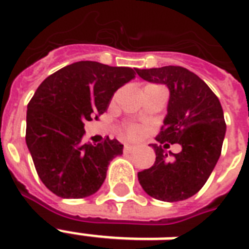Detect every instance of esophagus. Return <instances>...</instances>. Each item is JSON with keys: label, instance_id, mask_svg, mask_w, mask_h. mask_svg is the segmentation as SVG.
<instances>
[{"label": "esophagus", "instance_id": "1", "mask_svg": "<svg viewBox=\"0 0 249 249\" xmlns=\"http://www.w3.org/2000/svg\"><path fill=\"white\" fill-rule=\"evenodd\" d=\"M124 152H131L135 149V145H131V144H124Z\"/></svg>", "mask_w": 249, "mask_h": 249}]
</instances>
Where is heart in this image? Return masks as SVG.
I'll return each mask as SVG.
<instances>
[{
  "instance_id": "1",
  "label": "heart",
  "mask_w": 249,
  "mask_h": 249,
  "mask_svg": "<svg viewBox=\"0 0 249 249\" xmlns=\"http://www.w3.org/2000/svg\"><path fill=\"white\" fill-rule=\"evenodd\" d=\"M149 88H161L159 87V85H148V87H145L144 89H149ZM143 89V90H144ZM126 134L128 138H132V139H136V138H139L142 134H143V128L140 126H136V124H130V126L126 128Z\"/></svg>"
}]
</instances>
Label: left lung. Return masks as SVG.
<instances>
[{
    "label": "left lung",
    "instance_id": "left-lung-1",
    "mask_svg": "<svg viewBox=\"0 0 249 249\" xmlns=\"http://www.w3.org/2000/svg\"><path fill=\"white\" fill-rule=\"evenodd\" d=\"M136 73L168 87V114L156 140L182 147L181 152L168 156L161 145L151 144L156 161L138 173L140 185L159 201L188 199L206 184L222 152L226 122L219 100L206 82L182 67L136 69Z\"/></svg>",
    "mask_w": 249,
    "mask_h": 249
}]
</instances>
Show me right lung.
<instances>
[{"mask_svg": "<svg viewBox=\"0 0 249 249\" xmlns=\"http://www.w3.org/2000/svg\"><path fill=\"white\" fill-rule=\"evenodd\" d=\"M136 69L77 61L39 85L27 105L26 144L39 178L61 198H84L104 184L110 161L123 145L109 136L82 143L84 122L98 119L114 93L135 77Z\"/></svg>", "mask_w": 249, "mask_h": 249, "instance_id": "right-lung-1", "label": "right lung"}]
</instances>
